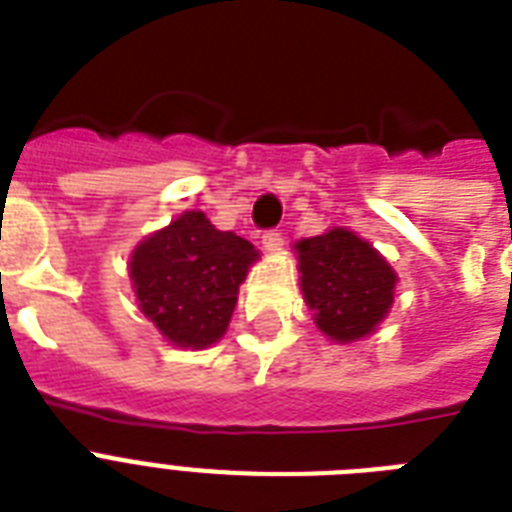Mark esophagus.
I'll use <instances>...</instances> for the list:
<instances>
[{
    "label": "esophagus",
    "mask_w": 512,
    "mask_h": 512,
    "mask_svg": "<svg viewBox=\"0 0 512 512\" xmlns=\"http://www.w3.org/2000/svg\"><path fill=\"white\" fill-rule=\"evenodd\" d=\"M263 247L268 249V252H279L281 247H284V239H281L279 231H265L263 233Z\"/></svg>",
    "instance_id": "obj_1"
}]
</instances>
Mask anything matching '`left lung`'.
<instances>
[{"instance_id":"obj_1","label":"left lung","mask_w":512,"mask_h":512,"mask_svg":"<svg viewBox=\"0 0 512 512\" xmlns=\"http://www.w3.org/2000/svg\"><path fill=\"white\" fill-rule=\"evenodd\" d=\"M295 249L303 273L300 289L316 327L342 345L372 335L396 292L388 260L345 228L297 241Z\"/></svg>"}]
</instances>
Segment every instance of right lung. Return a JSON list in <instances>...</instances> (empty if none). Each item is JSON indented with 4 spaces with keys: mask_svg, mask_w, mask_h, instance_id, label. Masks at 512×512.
Returning a JSON list of instances; mask_svg holds the SVG:
<instances>
[{
    "mask_svg": "<svg viewBox=\"0 0 512 512\" xmlns=\"http://www.w3.org/2000/svg\"><path fill=\"white\" fill-rule=\"evenodd\" d=\"M257 249L233 231H217L204 212H183L140 241L130 279L140 311L177 348H207L225 335L241 281Z\"/></svg>",
    "mask_w": 512,
    "mask_h": 512,
    "instance_id": "right-lung-1",
    "label": "right lung"
}]
</instances>
